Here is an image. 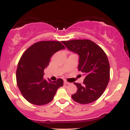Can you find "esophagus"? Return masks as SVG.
Masks as SVG:
<instances>
[{
  "instance_id": "obj_1",
  "label": "esophagus",
  "mask_w": 130,
  "mask_h": 130,
  "mask_svg": "<svg viewBox=\"0 0 130 130\" xmlns=\"http://www.w3.org/2000/svg\"><path fill=\"white\" fill-rule=\"evenodd\" d=\"M64 84H65V85H68V84H70V83H68V82H67V81H66V80H65V81H64Z\"/></svg>"
}]
</instances>
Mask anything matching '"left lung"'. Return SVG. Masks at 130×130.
I'll return each instance as SVG.
<instances>
[{
  "label": "left lung",
  "instance_id": "8db88e82",
  "mask_svg": "<svg viewBox=\"0 0 130 130\" xmlns=\"http://www.w3.org/2000/svg\"><path fill=\"white\" fill-rule=\"evenodd\" d=\"M70 51L79 56L78 70L85 78L83 85L74 83L77 90L71 95L73 100L80 104H89L101 96L110 78V66L108 57L102 49L89 40L63 41Z\"/></svg>",
  "mask_w": 130,
  "mask_h": 130
}]
</instances>
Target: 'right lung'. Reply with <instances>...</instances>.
<instances>
[{
  "label": "right lung",
  "instance_id": "1",
  "mask_svg": "<svg viewBox=\"0 0 130 130\" xmlns=\"http://www.w3.org/2000/svg\"><path fill=\"white\" fill-rule=\"evenodd\" d=\"M65 49L60 41H42L34 43L22 55L16 70V80L22 96L30 103L44 105L53 100L63 84L62 79L52 81L43 78L44 70L51 57Z\"/></svg>",
  "mask_w": 130,
  "mask_h": 130
}]
</instances>
